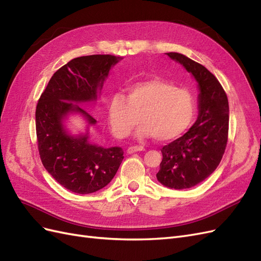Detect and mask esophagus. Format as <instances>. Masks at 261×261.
<instances>
[{
  "mask_svg": "<svg viewBox=\"0 0 261 261\" xmlns=\"http://www.w3.org/2000/svg\"><path fill=\"white\" fill-rule=\"evenodd\" d=\"M138 151H145V148L140 146H132L127 149V153H134Z\"/></svg>",
  "mask_w": 261,
  "mask_h": 261,
  "instance_id": "obj_1",
  "label": "esophagus"
}]
</instances>
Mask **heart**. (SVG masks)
Instances as JSON below:
<instances>
[{"mask_svg": "<svg viewBox=\"0 0 261 261\" xmlns=\"http://www.w3.org/2000/svg\"><path fill=\"white\" fill-rule=\"evenodd\" d=\"M125 91L126 98L115 93L108 107L110 126L118 138L127 137L141 120L138 137L170 141L183 135L194 121L197 105L193 92L171 82L154 78L133 84Z\"/></svg>", "mask_w": 261, "mask_h": 261, "instance_id": "obj_1", "label": "heart"}]
</instances>
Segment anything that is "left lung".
<instances>
[{"instance_id": "8db88e82", "label": "left lung", "mask_w": 261, "mask_h": 261, "mask_svg": "<svg viewBox=\"0 0 261 261\" xmlns=\"http://www.w3.org/2000/svg\"><path fill=\"white\" fill-rule=\"evenodd\" d=\"M168 57L192 73L199 87V113L183 136L161 149L163 159L156 178L174 189L191 188L210 176L224 154L228 135V101L216 76L185 55Z\"/></svg>"}]
</instances>
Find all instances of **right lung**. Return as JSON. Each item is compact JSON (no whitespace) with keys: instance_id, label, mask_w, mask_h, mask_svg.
Here are the masks:
<instances>
[{"instance_id":"right-lung-1","label":"right lung","mask_w":261,"mask_h":261,"mask_svg":"<svg viewBox=\"0 0 261 261\" xmlns=\"http://www.w3.org/2000/svg\"><path fill=\"white\" fill-rule=\"evenodd\" d=\"M121 60L111 54H94L69 61L53 74L38 101L36 132L38 150L50 175L76 194H91L112 180L124 159L120 147L103 148L86 135L72 136L63 125L68 113H81L88 124L96 120L80 106L94 101L110 69Z\"/></svg>"}]
</instances>
